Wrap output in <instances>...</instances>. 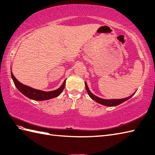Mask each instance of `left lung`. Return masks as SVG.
Returning a JSON list of instances; mask_svg holds the SVG:
<instances>
[{
  "label": "left lung",
  "mask_w": 155,
  "mask_h": 155,
  "mask_svg": "<svg viewBox=\"0 0 155 155\" xmlns=\"http://www.w3.org/2000/svg\"><path fill=\"white\" fill-rule=\"evenodd\" d=\"M85 88L87 90V92L89 96L93 100H94L95 101H96L97 103H99L102 105H104V106L107 107H115V106H118V105L122 104L124 102H125L126 101H127L128 99H130V98L134 96V94L135 93V92L134 93L132 94L131 95H130V97L124 98V99H102V98H100L99 97H97L96 95H94L90 91V90L88 87L87 85L86 82L85 81Z\"/></svg>",
  "instance_id": "1"
}]
</instances>
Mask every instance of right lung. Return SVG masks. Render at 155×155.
<instances>
[{
	"mask_svg": "<svg viewBox=\"0 0 155 155\" xmlns=\"http://www.w3.org/2000/svg\"><path fill=\"white\" fill-rule=\"evenodd\" d=\"M11 76H12V79L14 83L15 86L20 91V93H21L25 97H28L30 99L40 101L51 99H52V98H55L60 95L62 92L63 89H64L66 80V79L64 81L62 85L58 89L54 91H41L39 89H35L34 88L30 87L29 86L21 84V83H20L14 77L12 71H11Z\"/></svg>",
	"mask_w": 155,
	"mask_h": 155,
	"instance_id": "right-lung-1",
	"label": "right lung"
}]
</instances>
